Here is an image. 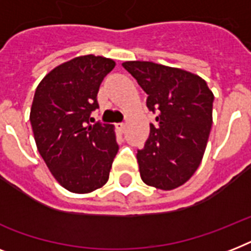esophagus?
Listing matches in <instances>:
<instances>
[{
    "label": "esophagus",
    "mask_w": 251,
    "mask_h": 251,
    "mask_svg": "<svg viewBox=\"0 0 251 251\" xmlns=\"http://www.w3.org/2000/svg\"><path fill=\"white\" fill-rule=\"evenodd\" d=\"M116 127H117V130L120 131V133H124L126 129V125L124 124V122H121V124H117V125H116Z\"/></svg>",
    "instance_id": "obj_1"
}]
</instances>
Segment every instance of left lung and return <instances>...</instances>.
Returning a JSON list of instances; mask_svg holds the SVG:
<instances>
[{
    "mask_svg": "<svg viewBox=\"0 0 251 251\" xmlns=\"http://www.w3.org/2000/svg\"><path fill=\"white\" fill-rule=\"evenodd\" d=\"M122 66L147 96V108L157 112L156 125L138 150L142 181L172 190L194 175L202 161L212 126L214 94L206 80L193 73L149 62L126 61Z\"/></svg>",
    "mask_w": 251,
    "mask_h": 251,
    "instance_id": "left-lung-1",
    "label": "left lung"
}]
</instances>
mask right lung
Listing matches in <instances>:
<instances>
[{
	"mask_svg": "<svg viewBox=\"0 0 251 251\" xmlns=\"http://www.w3.org/2000/svg\"><path fill=\"white\" fill-rule=\"evenodd\" d=\"M116 62L101 56L75 57L43 78L29 121L37 150L66 190L86 194L104 186L118 151L114 126L96 122L99 87Z\"/></svg>",
	"mask_w": 251,
	"mask_h": 251,
	"instance_id": "right-lung-1",
	"label": "right lung"
}]
</instances>
